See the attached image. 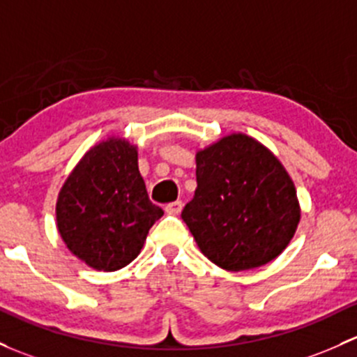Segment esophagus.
I'll use <instances>...</instances> for the list:
<instances>
[{"mask_svg": "<svg viewBox=\"0 0 357 357\" xmlns=\"http://www.w3.org/2000/svg\"><path fill=\"white\" fill-rule=\"evenodd\" d=\"M183 208V202L176 200V202H171V204L166 205V212L171 213V215H178L179 212H181Z\"/></svg>", "mask_w": 357, "mask_h": 357, "instance_id": "34e87169", "label": "esophagus"}]
</instances>
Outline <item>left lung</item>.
Returning <instances> with one entry per match:
<instances>
[{"label": "left lung", "instance_id": "8db88e82", "mask_svg": "<svg viewBox=\"0 0 357 357\" xmlns=\"http://www.w3.org/2000/svg\"><path fill=\"white\" fill-rule=\"evenodd\" d=\"M299 215L294 183L255 138L229 135L197 153V190L181 219L217 267L241 272L272 261Z\"/></svg>", "mask_w": 357, "mask_h": 357}]
</instances>
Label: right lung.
<instances>
[{"label":"right lung","instance_id":"obj_1","mask_svg":"<svg viewBox=\"0 0 357 357\" xmlns=\"http://www.w3.org/2000/svg\"><path fill=\"white\" fill-rule=\"evenodd\" d=\"M162 215L164 210L149 198L137 149L119 138L85 153L56 205L59 234L71 253L104 272L133 261L149 229Z\"/></svg>","mask_w":357,"mask_h":357}]
</instances>
